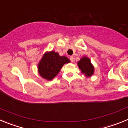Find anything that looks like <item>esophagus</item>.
Instances as JSON below:
<instances>
[{"mask_svg": "<svg viewBox=\"0 0 128 128\" xmlns=\"http://www.w3.org/2000/svg\"><path fill=\"white\" fill-rule=\"evenodd\" d=\"M70 62H73V61H74V57L73 56H70Z\"/></svg>", "mask_w": 128, "mask_h": 128, "instance_id": "1", "label": "esophagus"}]
</instances>
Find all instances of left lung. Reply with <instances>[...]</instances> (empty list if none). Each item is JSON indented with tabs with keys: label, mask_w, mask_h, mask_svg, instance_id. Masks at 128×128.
Segmentation results:
<instances>
[{
	"label": "left lung",
	"mask_w": 128,
	"mask_h": 128,
	"mask_svg": "<svg viewBox=\"0 0 128 128\" xmlns=\"http://www.w3.org/2000/svg\"><path fill=\"white\" fill-rule=\"evenodd\" d=\"M78 64L82 73L85 74L86 76H91L94 74V68L93 65L90 63L89 58L86 57L82 58L80 62H78Z\"/></svg>",
	"instance_id": "obj_1"
}]
</instances>
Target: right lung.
<instances>
[{"label": "right lung", "mask_w": 128, "mask_h": 128, "mask_svg": "<svg viewBox=\"0 0 128 128\" xmlns=\"http://www.w3.org/2000/svg\"><path fill=\"white\" fill-rule=\"evenodd\" d=\"M70 60L65 56H60L54 51L46 53L38 65V72L43 78L52 80L60 71L61 68Z\"/></svg>", "instance_id": "add662e5"}]
</instances>
